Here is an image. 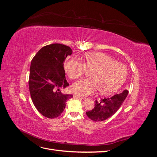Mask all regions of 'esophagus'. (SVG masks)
Here are the masks:
<instances>
[{
    "instance_id": "1",
    "label": "esophagus",
    "mask_w": 157,
    "mask_h": 157,
    "mask_svg": "<svg viewBox=\"0 0 157 157\" xmlns=\"http://www.w3.org/2000/svg\"><path fill=\"white\" fill-rule=\"evenodd\" d=\"M73 97H74L75 98H77V99H81V100H82V99H84V98H83L82 97L77 96V95H74Z\"/></svg>"
}]
</instances>
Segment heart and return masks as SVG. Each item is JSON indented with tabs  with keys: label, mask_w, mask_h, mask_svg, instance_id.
<instances>
[{
	"label": "heart",
	"mask_w": 157,
	"mask_h": 157,
	"mask_svg": "<svg viewBox=\"0 0 157 157\" xmlns=\"http://www.w3.org/2000/svg\"><path fill=\"white\" fill-rule=\"evenodd\" d=\"M84 63L77 59H69L64 68L68 77L76 79L86 72L92 71L91 78L82 79L72 85V91L80 96H87L99 89L102 94L115 92L127 77L126 65L117 62L111 56L101 52H89L84 56Z\"/></svg>",
	"instance_id": "heart-1"
}]
</instances>
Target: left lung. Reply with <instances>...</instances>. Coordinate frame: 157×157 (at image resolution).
<instances>
[{"mask_svg":"<svg viewBox=\"0 0 157 157\" xmlns=\"http://www.w3.org/2000/svg\"><path fill=\"white\" fill-rule=\"evenodd\" d=\"M128 91L124 90L112 96L95 101V107L92 110L86 112V115L90 119L96 121H103L115 114L121 107L127 97Z\"/></svg>","mask_w":157,"mask_h":157,"instance_id":"obj_1","label":"left lung"}]
</instances>
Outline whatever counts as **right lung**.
Wrapping results in <instances>:
<instances>
[{
	"mask_svg": "<svg viewBox=\"0 0 157 157\" xmlns=\"http://www.w3.org/2000/svg\"><path fill=\"white\" fill-rule=\"evenodd\" d=\"M73 53L70 47L61 44L45 46L37 52L31 63L29 80L31 99L41 115L48 118L59 117L73 95L59 90L69 86L65 79L64 61Z\"/></svg>",
	"mask_w": 157,
	"mask_h": 157,
	"instance_id": "1",
	"label": "right lung"
}]
</instances>
